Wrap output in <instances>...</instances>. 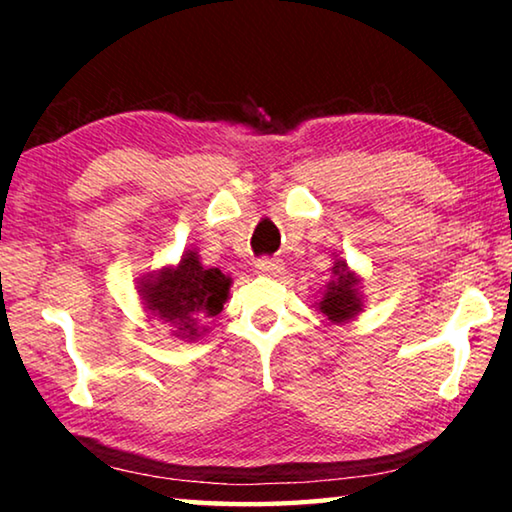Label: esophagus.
<instances>
[{
  "label": "esophagus",
  "instance_id": "34e87169",
  "mask_svg": "<svg viewBox=\"0 0 512 512\" xmlns=\"http://www.w3.org/2000/svg\"><path fill=\"white\" fill-rule=\"evenodd\" d=\"M255 268H257V273H262V275H275L277 271H282V262L275 257H262L255 262Z\"/></svg>",
  "mask_w": 512,
  "mask_h": 512
}]
</instances>
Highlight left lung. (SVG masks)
Segmentation results:
<instances>
[{
    "label": "left lung",
    "mask_w": 512,
    "mask_h": 512,
    "mask_svg": "<svg viewBox=\"0 0 512 512\" xmlns=\"http://www.w3.org/2000/svg\"><path fill=\"white\" fill-rule=\"evenodd\" d=\"M361 307L363 305L359 296L357 275L348 271V264L345 262H334L332 282L327 284L325 296L318 302V309L332 323H345V320L357 316Z\"/></svg>",
    "instance_id": "left-lung-1"
}]
</instances>
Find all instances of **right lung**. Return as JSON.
<instances>
[{
    "instance_id": "1",
    "label": "right lung",
    "mask_w": 512,
    "mask_h": 512,
    "mask_svg": "<svg viewBox=\"0 0 512 512\" xmlns=\"http://www.w3.org/2000/svg\"><path fill=\"white\" fill-rule=\"evenodd\" d=\"M228 289L230 277L219 268H205L194 250H187L178 266L151 275L140 291L151 316L171 323L173 336L194 341L205 320L221 314Z\"/></svg>"
}]
</instances>
